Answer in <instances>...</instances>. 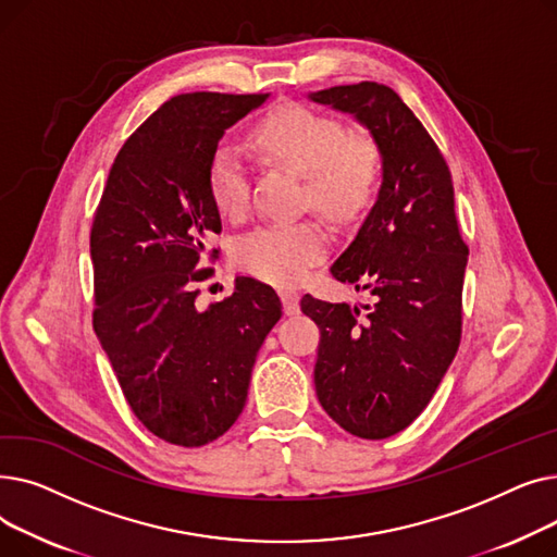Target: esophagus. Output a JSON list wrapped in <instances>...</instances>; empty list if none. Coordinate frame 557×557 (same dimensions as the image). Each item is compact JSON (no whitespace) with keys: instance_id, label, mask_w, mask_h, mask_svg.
<instances>
[{"instance_id":"1","label":"esophagus","mask_w":557,"mask_h":557,"mask_svg":"<svg viewBox=\"0 0 557 557\" xmlns=\"http://www.w3.org/2000/svg\"><path fill=\"white\" fill-rule=\"evenodd\" d=\"M280 298H282L286 315H298L300 313V296H298V290H282Z\"/></svg>"}]
</instances>
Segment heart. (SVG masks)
I'll return each instance as SVG.
<instances>
[{
  "label": "heart",
  "instance_id": "heart-1",
  "mask_svg": "<svg viewBox=\"0 0 557 557\" xmlns=\"http://www.w3.org/2000/svg\"><path fill=\"white\" fill-rule=\"evenodd\" d=\"M257 144L277 162L305 175V200L336 221H349L368 208L382 156L363 135H347L334 116L288 103L257 126ZM250 173L244 151L221 144L210 162V194L227 219L248 208ZM330 250V232L315 219L261 223L234 244V261L246 273L277 286L298 284Z\"/></svg>",
  "mask_w": 557,
  "mask_h": 557
}]
</instances>
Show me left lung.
I'll use <instances>...</instances> for the list:
<instances>
[{"label":"left lung","mask_w":557,"mask_h":557,"mask_svg":"<svg viewBox=\"0 0 557 557\" xmlns=\"http://www.w3.org/2000/svg\"><path fill=\"white\" fill-rule=\"evenodd\" d=\"M352 114L382 156V185L332 275L374 305L313 296L302 311L320 327L313 370L327 416L366 441L411 424L431 401L460 343L467 246L449 166L426 128L388 85L363 81L307 95Z\"/></svg>","instance_id":"obj_1"}]
</instances>
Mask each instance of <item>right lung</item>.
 I'll return each mask as SVG.
<instances>
[{
  "instance_id": "1",
  "label": "right lung",
  "mask_w": 557,
  "mask_h": 557,
  "mask_svg": "<svg viewBox=\"0 0 557 557\" xmlns=\"http://www.w3.org/2000/svg\"><path fill=\"white\" fill-rule=\"evenodd\" d=\"M269 95L191 92L162 103L116 153L90 234L95 332L137 420L202 447L242 416L263 338L282 318L269 284L196 307L208 237L221 232L210 162L230 126ZM216 252V250H214Z\"/></svg>"
}]
</instances>
